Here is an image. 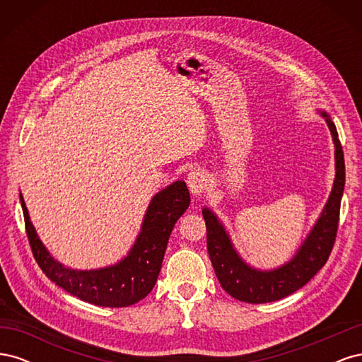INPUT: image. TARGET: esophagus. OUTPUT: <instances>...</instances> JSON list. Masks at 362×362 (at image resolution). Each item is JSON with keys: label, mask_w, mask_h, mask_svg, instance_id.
<instances>
[{"label": "esophagus", "mask_w": 362, "mask_h": 362, "mask_svg": "<svg viewBox=\"0 0 362 362\" xmlns=\"http://www.w3.org/2000/svg\"><path fill=\"white\" fill-rule=\"evenodd\" d=\"M208 177H206V173L202 170V169H192L190 172H189V175H187V185H189V189H190V192L194 194V196H199V194H202L204 193V190L206 189V182H208V180H206Z\"/></svg>", "instance_id": "1"}]
</instances>
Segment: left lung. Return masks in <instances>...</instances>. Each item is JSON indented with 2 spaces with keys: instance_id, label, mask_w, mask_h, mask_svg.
<instances>
[{
  "instance_id": "left-lung-1",
  "label": "left lung",
  "mask_w": 362,
  "mask_h": 362,
  "mask_svg": "<svg viewBox=\"0 0 362 362\" xmlns=\"http://www.w3.org/2000/svg\"><path fill=\"white\" fill-rule=\"evenodd\" d=\"M322 116L326 119L335 144L337 175L322 216L290 262L270 272L249 267L234 250L231 240L217 217L206 208L202 210L206 225L208 255L222 288L234 299L247 303H266L286 298L302 288L326 264L331 255L338 231L346 169L343 148L339 144L335 124L326 113H322Z\"/></svg>"
}]
</instances>
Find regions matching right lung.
Returning a JSON list of instances; mask_svg holds the SVG:
<instances>
[{"mask_svg":"<svg viewBox=\"0 0 362 362\" xmlns=\"http://www.w3.org/2000/svg\"><path fill=\"white\" fill-rule=\"evenodd\" d=\"M19 198L30 247L42 272L75 298L110 308L133 305L154 288L172 229L190 205V193L185 182L170 184L152 198L141 233L125 259L105 269L72 270L49 255L30 222L23 194Z\"/></svg>","mask_w":362,"mask_h":362,"instance_id":"add662e5","label":"right lung"}]
</instances>
